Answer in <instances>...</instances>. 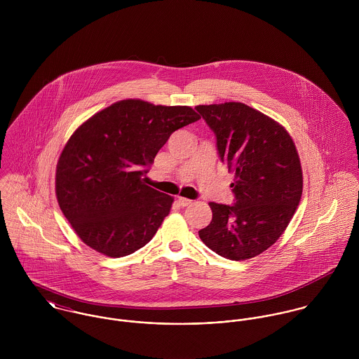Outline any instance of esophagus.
<instances>
[{"label":"esophagus","mask_w":359,"mask_h":359,"mask_svg":"<svg viewBox=\"0 0 359 359\" xmlns=\"http://www.w3.org/2000/svg\"><path fill=\"white\" fill-rule=\"evenodd\" d=\"M177 203L181 205V207H187V205H192V201L187 199V198H182V196H178L177 198Z\"/></svg>","instance_id":"obj_1"}]
</instances>
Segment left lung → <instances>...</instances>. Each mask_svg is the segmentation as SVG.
<instances>
[{
	"instance_id": "1",
	"label": "left lung",
	"mask_w": 359,
	"mask_h": 359,
	"mask_svg": "<svg viewBox=\"0 0 359 359\" xmlns=\"http://www.w3.org/2000/svg\"><path fill=\"white\" fill-rule=\"evenodd\" d=\"M217 137L221 161L235 174L233 205L210 202L211 222L199 231L218 256L243 261L271 248L292 221L303 195V170L287 130L242 102L199 104Z\"/></svg>"
}]
</instances>
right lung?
I'll return each instance as SVG.
<instances>
[{
	"mask_svg": "<svg viewBox=\"0 0 359 359\" xmlns=\"http://www.w3.org/2000/svg\"><path fill=\"white\" fill-rule=\"evenodd\" d=\"M199 118L191 106L123 100L76 128L56 164L55 194L87 246L118 258L151 242L174 198L145 184L147 167L174 131Z\"/></svg>",
	"mask_w": 359,
	"mask_h": 359,
	"instance_id": "add662e5",
	"label": "right lung"
}]
</instances>
